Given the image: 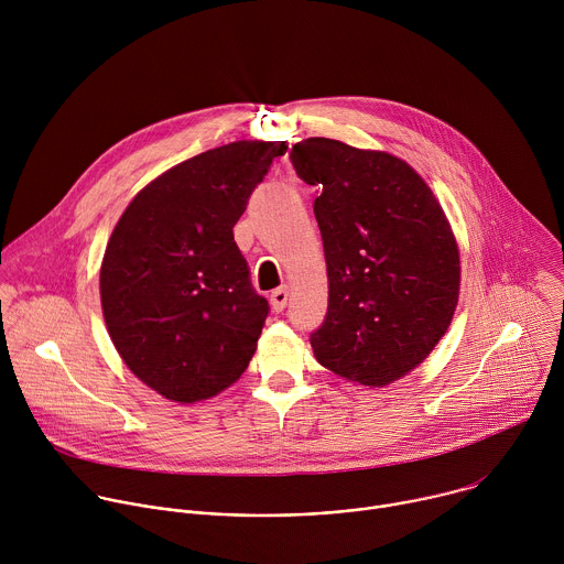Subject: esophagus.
I'll return each mask as SVG.
<instances>
[{"mask_svg":"<svg viewBox=\"0 0 564 564\" xmlns=\"http://www.w3.org/2000/svg\"><path fill=\"white\" fill-rule=\"evenodd\" d=\"M270 305H272L274 312H283L285 305H288V288H276L270 294Z\"/></svg>","mask_w":564,"mask_h":564,"instance_id":"esophagus-1","label":"esophagus"}]
</instances>
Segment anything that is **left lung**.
Segmentation results:
<instances>
[{
    "instance_id": "8db88e82",
    "label": "left lung",
    "mask_w": 564,
    "mask_h": 564,
    "mask_svg": "<svg viewBox=\"0 0 564 564\" xmlns=\"http://www.w3.org/2000/svg\"><path fill=\"white\" fill-rule=\"evenodd\" d=\"M318 189L328 314L312 333L316 361L359 386L413 372L446 335L459 299V248L426 181L388 151L333 138L292 147Z\"/></svg>"
}]
</instances>
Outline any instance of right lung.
Here are the masks:
<instances>
[{
	"mask_svg": "<svg viewBox=\"0 0 564 564\" xmlns=\"http://www.w3.org/2000/svg\"><path fill=\"white\" fill-rule=\"evenodd\" d=\"M285 142L236 140L155 176L116 223L100 265L107 333L127 368L178 404L246 372L268 316L234 243Z\"/></svg>",
	"mask_w": 564,
	"mask_h": 564,
	"instance_id": "obj_1",
	"label": "right lung"
}]
</instances>
